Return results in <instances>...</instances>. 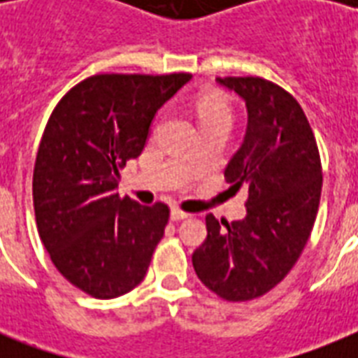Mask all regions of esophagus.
Here are the masks:
<instances>
[{
  "label": "esophagus",
  "mask_w": 358,
  "mask_h": 358,
  "mask_svg": "<svg viewBox=\"0 0 358 358\" xmlns=\"http://www.w3.org/2000/svg\"><path fill=\"white\" fill-rule=\"evenodd\" d=\"M187 217H189V213L182 212V210H178V208H173V210H171V219H173V221H182V219H187Z\"/></svg>",
  "instance_id": "1"
}]
</instances>
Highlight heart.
<instances>
[{"label": "heart", "instance_id": "obj_1", "mask_svg": "<svg viewBox=\"0 0 358 358\" xmlns=\"http://www.w3.org/2000/svg\"><path fill=\"white\" fill-rule=\"evenodd\" d=\"M196 115L201 124L213 120H232V108L229 98L217 92H210L196 100Z\"/></svg>", "mask_w": 358, "mask_h": 358}]
</instances>
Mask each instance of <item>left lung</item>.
<instances>
[{
	"mask_svg": "<svg viewBox=\"0 0 358 358\" xmlns=\"http://www.w3.org/2000/svg\"><path fill=\"white\" fill-rule=\"evenodd\" d=\"M217 83L247 108L243 143L224 169L230 189L247 191V215L230 224L206 215L208 236L193 252V267L219 297L249 301L275 288L305 249L322 196V162L289 92L262 78Z\"/></svg>",
	"mask_w": 358,
	"mask_h": 358,
	"instance_id": "left-lung-1",
	"label": "left lung"
}]
</instances>
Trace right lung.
<instances>
[{
  "label": "right lung",
  "mask_w": 358,
  "mask_h": 358,
  "mask_svg": "<svg viewBox=\"0 0 358 358\" xmlns=\"http://www.w3.org/2000/svg\"><path fill=\"white\" fill-rule=\"evenodd\" d=\"M191 74H98L55 106L36 152V229L53 266L96 299L145 278L169 221L163 202L120 199L119 169L141 156L157 109Z\"/></svg>",
  "instance_id": "1"
}]
</instances>
